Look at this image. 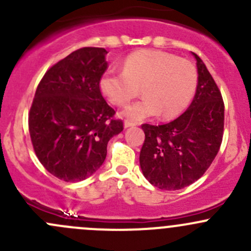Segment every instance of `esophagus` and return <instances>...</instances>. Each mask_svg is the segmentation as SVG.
Segmentation results:
<instances>
[{"mask_svg": "<svg viewBox=\"0 0 251 251\" xmlns=\"http://www.w3.org/2000/svg\"><path fill=\"white\" fill-rule=\"evenodd\" d=\"M135 125H136L135 123H131V121H128V120H126L125 123H124V126H125L126 128H127V127H131V126H135Z\"/></svg>", "mask_w": 251, "mask_h": 251, "instance_id": "1", "label": "esophagus"}]
</instances>
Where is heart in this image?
<instances>
[{"mask_svg":"<svg viewBox=\"0 0 251 251\" xmlns=\"http://www.w3.org/2000/svg\"><path fill=\"white\" fill-rule=\"evenodd\" d=\"M198 82L196 67L171 53L141 50L126 57L124 70L108 69L100 80V92L115 107H124L140 93L144 98L124 110L132 123L161 115L173 118L188 107Z\"/></svg>","mask_w":251,"mask_h":251,"instance_id":"1","label":"heart"}]
</instances>
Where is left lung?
<instances>
[{"label":"left lung","instance_id":"1","mask_svg":"<svg viewBox=\"0 0 251 251\" xmlns=\"http://www.w3.org/2000/svg\"><path fill=\"white\" fill-rule=\"evenodd\" d=\"M198 68L197 92L189 108L164 125L143 124L140 164L153 186L176 191L201 178L220 151L224 137L225 104L221 91L203 60Z\"/></svg>","mask_w":251,"mask_h":251}]
</instances>
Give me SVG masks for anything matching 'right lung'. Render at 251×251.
<instances>
[{"label":"right lung","instance_id":"add662e5","mask_svg":"<svg viewBox=\"0 0 251 251\" xmlns=\"http://www.w3.org/2000/svg\"><path fill=\"white\" fill-rule=\"evenodd\" d=\"M107 50L83 47L47 70L29 111V132L40 163L65 182L95 174L107 156L108 142L124 130L105 102L100 80Z\"/></svg>","mask_w":251,"mask_h":251}]
</instances>
